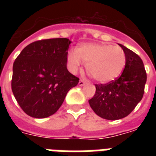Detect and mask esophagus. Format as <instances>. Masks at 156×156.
Masks as SVG:
<instances>
[{
	"label": "esophagus",
	"mask_w": 156,
	"mask_h": 156,
	"mask_svg": "<svg viewBox=\"0 0 156 156\" xmlns=\"http://www.w3.org/2000/svg\"><path fill=\"white\" fill-rule=\"evenodd\" d=\"M86 83H87V82H86L85 80H83V79H80V81H79V83H78V85L82 87V86L85 85Z\"/></svg>",
	"instance_id": "obj_1"
}]
</instances>
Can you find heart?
Masks as SVG:
<instances>
[{
  "label": "heart",
  "mask_w": 156,
  "mask_h": 156,
  "mask_svg": "<svg viewBox=\"0 0 156 156\" xmlns=\"http://www.w3.org/2000/svg\"><path fill=\"white\" fill-rule=\"evenodd\" d=\"M67 61L71 70L75 72L87 64V70L99 83H106L116 79L125 69L126 56L120 47L106 44H83L76 51H69Z\"/></svg>",
  "instance_id": "obj_1"
}]
</instances>
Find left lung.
I'll list each match as a JSON object with an SVG mask.
<instances>
[{
  "instance_id": "1",
  "label": "left lung",
  "mask_w": 156,
  "mask_h": 156,
  "mask_svg": "<svg viewBox=\"0 0 156 156\" xmlns=\"http://www.w3.org/2000/svg\"><path fill=\"white\" fill-rule=\"evenodd\" d=\"M126 56L123 72L105 84H95V93L89 100L90 108L98 116L106 120L124 118L135 108L143 99L147 82L144 65L138 54L122 44Z\"/></svg>"
}]
</instances>
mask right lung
<instances>
[{"label":"right lung","mask_w":156,"mask_h":156,"mask_svg":"<svg viewBox=\"0 0 156 156\" xmlns=\"http://www.w3.org/2000/svg\"><path fill=\"white\" fill-rule=\"evenodd\" d=\"M66 38L37 40L25 47L13 62L11 88L23 112L35 118L52 116L79 78L66 68Z\"/></svg>","instance_id":"right-lung-1"}]
</instances>
